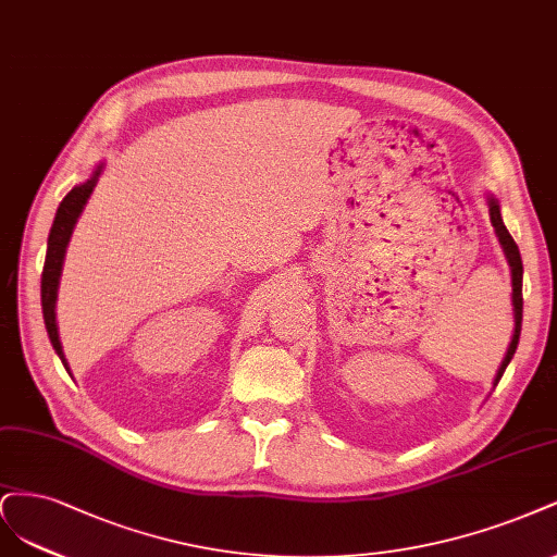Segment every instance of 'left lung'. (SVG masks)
Returning <instances> with one entry per match:
<instances>
[{
	"mask_svg": "<svg viewBox=\"0 0 557 557\" xmlns=\"http://www.w3.org/2000/svg\"><path fill=\"white\" fill-rule=\"evenodd\" d=\"M488 206H491V222H493V226H495V233H497V238H499V245L505 247V255H507L509 265H511V284H513V319H516V329H513V337H511V343H509L507 356H505V361H502V366H499V370H497V376H495V386H497V382L502 380V374H505V370H507L509 361H511L513 354H516L518 337H520V324H523V261H520L518 245L513 243L511 233L507 231L505 222H502V218H499V206H497V201H495V199H491V201H488Z\"/></svg>",
	"mask_w": 557,
	"mask_h": 557,
	"instance_id": "8db88e82",
	"label": "left lung"
}]
</instances>
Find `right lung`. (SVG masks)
<instances>
[{"label":"right lung","mask_w":557,"mask_h":557,"mask_svg":"<svg viewBox=\"0 0 557 557\" xmlns=\"http://www.w3.org/2000/svg\"><path fill=\"white\" fill-rule=\"evenodd\" d=\"M101 169L95 171V175L89 177L87 183L78 185L71 189L55 214V222L50 226V236H48V252H46V263H44V273H41V308H44V321H46V331L52 343V349L58 351V356L62 358L64 368L66 358L60 345V335H58V324H55V300H58V284H60V273H62V261H64V252L66 245L71 238V231H74V224L78 220V214L83 212V206L87 203L89 194H92L97 177H99Z\"/></svg>","instance_id":"1"}]
</instances>
